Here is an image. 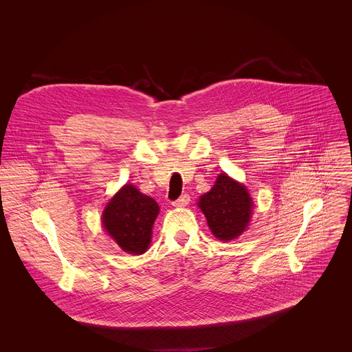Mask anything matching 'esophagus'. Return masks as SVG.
<instances>
[{
    "label": "esophagus",
    "mask_w": 352,
    "mask_h": 352,
    "mask_svg": "<svg viewBox=\"0 0 352 352\" xmlns=\"http://www.w3.org/2000/svg\"><path fill=\"white\" fill-rule=\"evenodd\" d=\"M189 200H190L189 195H182L179 199L174 200L173 206H174V208H185V206L189 204Z\"/></svg>",
    "instance_id": "esophagus-1"
}]
</instances>
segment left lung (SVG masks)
<instances>
[{"mask_svg": "<svg viewBox=\"0 0 352 352\" xmlns=\"http://www.w3.org/2000/svg\"><path fill=\"white\" fill-rule=\"evenodd\" d=\"M212 234L224 242L241 236L254 216V199L248 188L226 173L217 175L212 189L197 199Z\"/></svg>", "mask_w": 352, "mask_h": 352, "instance_id": "8db88e82", "label": "left lung"}]
</instances>
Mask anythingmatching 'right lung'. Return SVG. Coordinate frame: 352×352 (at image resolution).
I'll list each match as a JSON object with an SVG mask.
<instances>
[{"label": "right lung", "mask_w": 352, "mask_h": 352, "mask_svg": "<svg viewBox=\"0 0 352 352\" xmlns=\"http://www.w3.org/2000/svg\"><path fill=\"white\" fill-rule=\"evenodd\" d=\"M160 206L153 197L135 185H122L107 202L102 213L106 234L129 255H142L152 243L153 224Z\"/></svg>", "instance_id": "add662e5"}]
</instances>
